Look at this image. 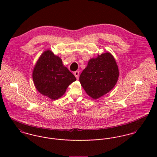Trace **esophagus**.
I'll return each mask as SVG.
<instances>
[{"label": "esophagus", "instance_id": "34e87169", "mask_svg": "<svg viewBox=\"0 0 157 157\" xmlns=\"http://www.w3.org/2000/svg\"><path fill=\"white\" fill-rule=\"evenodd\" d=\"M79 72H80L79 71H75L74 73V75H75V77H76L77 79L78 78V77H79Z\"/></svg>", "mask_w": 157, "mask_h": 157}]
</instances>
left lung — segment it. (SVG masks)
I'll list each match as a JSON object with an SVG mask.
<instances>
[{"mask_svg":"<svg viewBox=\"0 0 157 157\" xmlns=\"http://www.w3.org/2000/svg\"><path fill=\"white\" fill-rule=\"evenodd\" d=\"M119 76L117 64L109 52L90 59L79 80L87 94L94 99L105 95L116 85Z\"/></svg>","mask_w":157,"mask_h":157,"instance_id":"1","label":"left lung"}]
</instances>
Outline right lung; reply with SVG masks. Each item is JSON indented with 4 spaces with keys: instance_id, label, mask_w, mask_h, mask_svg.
Masks as SVG:
<instances>
[{
    "instance_id": "obj_1",
    "label": "right lung",
    "mask_w": 157,
    "mask_h": 157,
    "mask_svg": "<svg viewBox=\"0 0 157 157\" xmlns=\"http://www.w3.org/2000/svg\"><path fill=\"white\" fill-rule=\"evenodd\" d=\"M33 79L37 90L52 100L61 97L68 86L76 80L63 66L62 59L50 50L45 51L39 57L33 69Z\"/></svg>"
}]
</instances>
